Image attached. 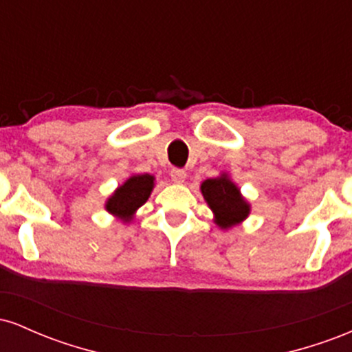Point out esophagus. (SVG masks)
I'll list each match as a JSON object with an SVG mask.
<instances>
[{"mask_svg": "<svg viewBox=\"0 0 352 352\" xmlns=\"http://www.w3.org/2000/svg\"><path fill=\"white\" fill-rule=\"evenodd\" d=\"M170 177L175 184H184L185 179H187V172L182 170V168H172Z\"/></svg>", "mask_w": 352, "mask_h": 352, "instance_id": "1", "label": "esophagus"}]
</instances>
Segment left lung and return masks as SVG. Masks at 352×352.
I'll return each mask as SVG.
<instances>
[{"label": "left lung", "instance_id": "8db88e82", "mask_svg": "<svg viewBox=\"0 0 352 352\" xmlns=\"http://www.w3.org/2000/svg\"><path fill=\"white\" fill-rule=\"evenodd\" d=\"M200 190L220 228H232L250 215V204L227 173H221L217 179H207L200 185Z\"/></svg>", "mask_w": 352, "mask_h": 352}]
</instances>
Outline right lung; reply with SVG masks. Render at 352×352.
Listing matches in <instances>:
<instances>
[{
    "label": "right lung",
    "mask_w": 352,
    "mask_h": 352,
    "mask_svg": "<svg viewBox=\"0 0 352 352\" xmlns=\"http://www.w3.org/2000/svg\"><path fill=\"white\" fill-rule=\"evenodd\" d=\"M153 180H155L153 175H148V173L132 175L109 197L106 210L124 221L132 220L137 208L142 207L151 197Z\"/></svg>",
    "instance_id": "1"
}]
</instances>
